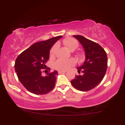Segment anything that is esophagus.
<instances>
[{
	"mask_svg": "<svg viewBox=\"0 0 125 125\" xmlns=\"http://www.w3.org/2000/svg\"><path fill=\"white\" fill-rule=\"evenodd\" d=\"M59 74H64V73H65L66 72L65 71H59L58 72Z\"/></svg>",
	"mask_w": 125,
	"mask_h": 125,
	"instance_id": "obj_1",
	"label": "esophagus"
}]
</instances>
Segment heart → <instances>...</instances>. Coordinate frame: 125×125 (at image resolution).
I'll return each instance as SVG.
<instances>
[{
	"label": "heart",
	"mask_w": 125,
	"mask_h": 125,
	"mask_svg": "<svg viewBox=\"0 0 125 125\" xmlns=\"http://www.w3.org/2000/svg\"><path fill=\"white\" fill-rule=\"evenodd\" d=\"M64 45L69 49L70 51H73L76 49L78 47V42L77 40L75 39L69 38L66 39L64 41ZM57 49V45L55 44L51 49L49 52L50 57L52 58L55 56L56 51ZM76 61L74 59H70L68 60L59 59L56 61L53 64V68L56 70L60 71H66L69 69L71 66L76 64Z\"/></svg>",
	"instance_id": "heart-1"
}]
</instances>
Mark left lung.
Listing matches in <instances>:
<instances>
[{
  "label": "left lung",
  "mask_w": 125,
  "mask_h": 125,
  "mask_svg": "<svg viewBox=\"0 0 125 125\" xmlns=\"http://www.w3.org/2000/svg\"><path fill=\"white\" fill-rule=\"evenodd\" d=\"M85 49L86 59L83 66L77 68L78 73L71 83L80 91L94 88L103 79L107 70V57L105 51L98 43L81 35H74Z\"/></svg>",
  "instance_id": "1"
}]
</instances>
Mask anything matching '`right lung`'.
<instances>
[{"label": "right lung", "mask_w": 125, "mask_h": 125, "mask_svg": "<svg viewBox=\"0 0 125 125\" xmlns=\"http://www.w3.org/2000/svg\"><path fill=\"white\" fill-rule=\"evenodd\" d=\"M61 37L58 36L36 42L17 57L15 63V72L20 83L31 93L45 94L55 86L57 72H50V68H45V63L48 61L51 48ZM42 69L49 70L45 76L41 75Z\"/></svg>", "instance_id": "right-lung-1"}]
</instances>
